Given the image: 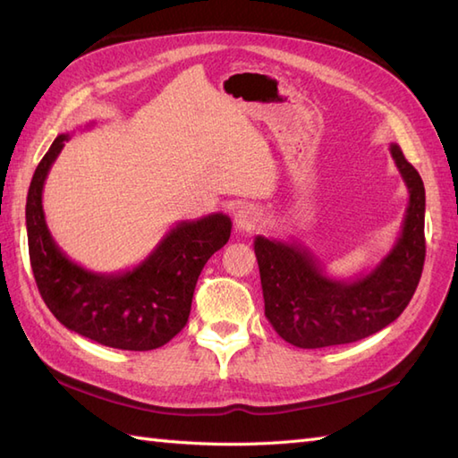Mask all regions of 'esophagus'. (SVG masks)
<instances>
[{
  "instance_id": "34e87169",
  "label": "esophagus",
  "mask_w": 458,
  "mask_h": 458,
  "mask_svg": "<svg viewBox=\"0 0 458 458\" xmlns=\"http://www.w3.org/2000/svg\"><path fill=\"white\" fill-rule=\"evenodd\" d=\"M261 222V210L254 204H244V207H240L234 212V224L238 230H254L258 224Z\"/></svg>"
}]
</instances>
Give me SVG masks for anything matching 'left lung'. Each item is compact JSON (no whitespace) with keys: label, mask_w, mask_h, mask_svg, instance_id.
Instances as JSON below:
<instances>
[{"label":"left lung","mask_w":458,"mask_h":458,"mask_svg":"<svg viewBox=\"0 0 458 458\" xmlns=\"http://www.w3.org/2000/svg\"><path fill=\"white\" fill-rule=\"evenodd\" d=\"M390 153L410 202L394 248L369 274L338 281L297 242L254 240L266 317L289 344L325 348L356 343L394 323L410 305L425 261V187L400 145L392 143Z\"/></svg>","instance_id":"8db88e82"}]
</instances>
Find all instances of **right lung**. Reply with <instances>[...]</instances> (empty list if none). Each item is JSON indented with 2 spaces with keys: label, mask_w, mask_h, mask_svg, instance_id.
I'll use <instances>...</instances> for the list:
<instances>
[{
  "label": "right lung",
  "mask_w": 458,
  "mask_h": 458,
  "mask_svg": "<svg viewBox=\"0 0 458 458\" xmlns=\"http://www.w3.org/2000/svg\"><path fill=\"white\" fill-rule=\"evenodd\" d=\"M71 135L53 141L27 192V240L33 276L48 310L68 330L120 350H153L179 335L191 315L204 264L230 238L226 214L182 220L140 266L122 274H94L68 259L47 228L43 187Z\"/></svg>",
  "instance_id": "add662e5"
}]
</instances>
